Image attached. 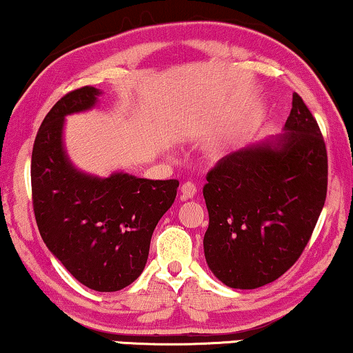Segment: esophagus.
<instances>
[{"mask_svg":"<svg viewBox=\"0 0 353 353\" xmlns=\"http://www.w3.org/2000/svg\"><path fill=\"white\" fill-rule=\"evenodd\" d=\"M181 192H183V196L186 197V199H191V197L196 196L197 188H196V185L192 181H186L185 185L181 186Z\"/></svg>","mask_w":353,"mask_h":353,"instance_id":"1","label":"esophagus"}]
</instances>
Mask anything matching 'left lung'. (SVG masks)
Returning <instances> with one entry per match:
<instances>
[{"mask_svg": "<svg viewBox=\"0 0 353 353\" xmlns=\"http://www.w3.org/2000/svg\"><path fill=\"white\" fill-rule=\"evenodd\" d=\"M286 133L243 148L207 173L204 254L226 286L255 289L301 257L327 191V152L315 117L297 93Z\"/></svg>", "mask_w": 353, "mask_h": 353, "instance_id": "obj_1", "label": "left lung"}]
</instances>
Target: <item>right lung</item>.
<instances>
[{"label":"right lung","mask_w":353,"mask_h":353,"mask_svg":"<svg viewBox=\"0 0 353 353\" xmlns=\"http://www.w3.org/2000/svg\"><path fill=\"white\" fill-rule=\"evenodd\" d=\"M99 91L62 96L38 128L32 151V202L46 248L77 281L99 292L127 288L146 265L154 228L176 197L178 180L77 172L62 149L67 114L90 109Z\"/></svg>","instance_id":"1"}]
</instances>
